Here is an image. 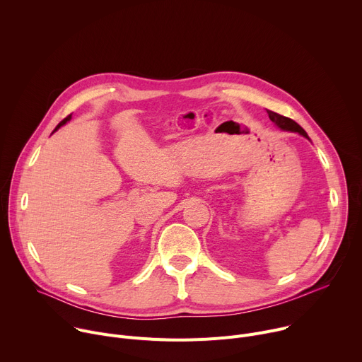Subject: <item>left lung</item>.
<instances>
[{"label": "left lung", "mask_w": 362, "mask_h": 362, "mask_svg": "<svg viewBox=\"0 0 362 362\" xmlns=\"http://www.w3.org/2000/svg\"><path fill=\"white\" fill-rule=\"evenodd\" d=\"M268 116H269V119H271L279 129L286 130V132H295V133H299V134H302L303 137L309 139L308 134H306V132H305L296 122H293L292 119L285 117V116H281V115H278V113H275V112H271V110H268Z\"/></svg>", "instance_id": "left-lung-1"}]
</instances>
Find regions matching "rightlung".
Here are the masks:
<instances>
[{"instance_id": "1", "label": "right lung", "mask_w": 362, "mask_h": 362, "mask_svg": "<svg viewBox=\"0 0 362 362\" xmlns=\"http://www.w3.org/2000/svg\"><path fill=\"white\" fill-rule=\"evenodd\" d=\"M70 119H71V115H70V116H67V117H66V119H64V120H63V122H60V123H59V124H57V127H56V129H54V132H56V130H59V129H60V127H62V126H63V124H66V123H67V122H69V120H70Z\"/></svg>"}]
</instances>
